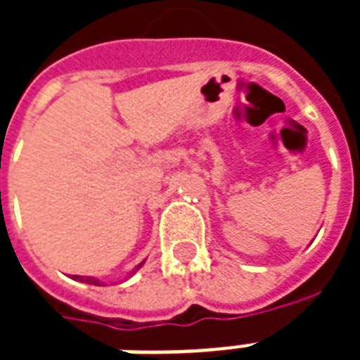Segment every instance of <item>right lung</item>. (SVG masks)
Instances as JSON below:
<instances>
[{
    "mask_svg": "<svg viewBox=\"0 0 360 360\" xmlns=\"http://www.w3.org/2000/svg\"><path fill=\"white\" fill-rule=\"evenodd\" d=\"M141 265H143V262H141L140 265H138V267H136V269H140ZM75 280H80V282H86V284H93V285H101V284H103V282H98V280L93 278V276H75Z\"/></svg>",
    "mask_w": 360,
    "mask_h": 360,
    "instance_id": "obj_1",
    "label": "right lung"
}]
</instances>
